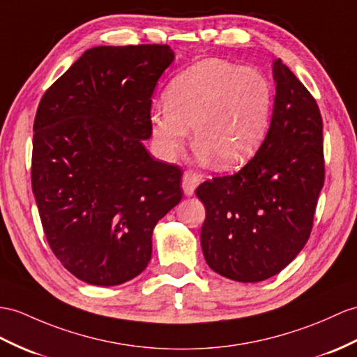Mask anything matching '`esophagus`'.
<instances>
[{"label":"esophagus","instance_id":"obj_1","mask_svg":"<svg viewBox=\"0 0 357 357\" xmlns=\"http://www.w3.org/2000/svg\"><path fill=\"white\" fill-rule=\"evenodd\" d=\"M199 180H202V177H199L198 174L192 171H185L183 178H181V188H183L185 195H194L197 186L199 185Z\"/></svg>","mask_w":357,"mask_h":357}]
</instances>
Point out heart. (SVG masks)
<instances>
[{"label": "heart", "mask_w": 357, "mask_h": 357, "mask_svg": "<svg viewBox=\"0 0 357 357\" xmlns=\"http://www.w3.org/2000/svg\"><path fill=\"white\" fill-rule=\"evenodd\" d=\"M273 110L266 78L221 60H204L180 73L165 92V106L153 109L150 126L162 158L174 159L194 128L195 153L231 168L262 144Z\"/></svg>", "instance_id": "heart-1"}]
</instances>
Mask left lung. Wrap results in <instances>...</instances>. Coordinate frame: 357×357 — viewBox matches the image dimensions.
<instances>
[{
    "label": "left lung",
    "mask_w": 357,
    "mask_h": 357,
    "mask_svg": "<svg viewBox=\"0 0 357 357\" xmlns=\"http://www.w3.org/2000/svg\"><path fill=\"white\" fill-rule=\"evenodd\" d=\"M273 77L271 124L255 158L195 190L206 207L202 248L207 265L242 283L266 280L297 257L324 185L317 101L280 59L274 60Z\"/></svg>",
    "instance_id": "8db88e82"
}]
</instances>
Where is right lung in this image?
<instances>
[{"label":"right lung","instance_id":"1","mask_svg":"<svg viewBox=\"0 0 357 357\" xmlns=\"http://www.w3.org/2000/svg\"><path fill=\"white\" fill-rule=\"evenodd\" d=\"M174 57L168 45L91 48L39 102L31 186L42 227L60 264L89 284L141 274L155 224L183 197L181 169L142 144Z\"/></svg>","mask_w":357,"mask_h":357}]
</instances>
